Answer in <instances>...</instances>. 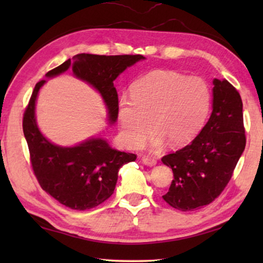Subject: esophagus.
I'll use <instances>...</instances> for the list:
<instances>
[{
  "mask_svg": "<svg viewBox=\"0 0 263 263\" xmlns=\"http://www.w3.org/2000/svg\"><path fill=\"white\" fill-rule=\"evenodd\" d=\"M142 163L146 164V166L148 167H153L157 164V160H155L154 158H149V157H142Z\"/></svg>",
  "mask_w": 263,
  "mask_h": 263,
  "instance_id": "obj_1",
  "label": "esophagus"
}]
</instances>
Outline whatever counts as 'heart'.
<instances>
[{
    "label": "heart",
    "instance_id": "b5f03b06",
    "mask_svg": "<svg viewBox=\"0 0 263 263\" xmlns=\"http://www.w3.org/2000/svg\"><path fill=\"white\" fill-rule=\"evenodd\" d=\"M131 100L118 103L121 138L127 147L139 148L155 131L151 147L171 142L181 146L197 135L210 110V89L203 79L172 70H152L132 84ZM151 123H149V122Z\"/></svg>",
    "mask_w": 263,
    "mask_h": 263
}]
</instances>
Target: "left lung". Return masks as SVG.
I'll list each match as a JSON object with an SVG mask.
<instances>
[{"label":"left lung","instance_id":"obj_1","mask_svg":"<svg viewBox=\"0 0 263 263\" xmlns=\"http://www.w3.org/2000/svg\"><path fill=\"white\" fill-rule=\"evenodd\" d=\"M212 112L195 139L162 162L174 174L162 198L181 211L215 201L228 185L246 146L242 101L228 80L213 79Z\"/></svg>","mask_w":263,"mask_h":263}]
</instances>
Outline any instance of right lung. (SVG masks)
Wrapping results in <instances>:
<instances>
[{
	"label": "right lung",
	"mask_w": 263,
	"mask_h": 263,
	"mask_svg": "<svg viewBox=\"0 0 263 263\" xmlns=\"http://www.w3.org/2000/svg\"><path fill=\"white\" fill-rule=\"evenodd\" d=\"M146 58L136 55L77 54L46 73V79L59 77L70 68L73 75L88 83L101 95L108 111V124L118 118V95L114 81L126 68ZM46 80L39 81L23 118L34 175L42 188L62 205L73 210H88L103 203L114 194L118 172L123 164L136 161L137 155L121 152L103 137L95 136L74 146H60L43 135L35 118V102Z\"/></svg>",
	"instance_id": "right-lung-1"
}]
</instances>
